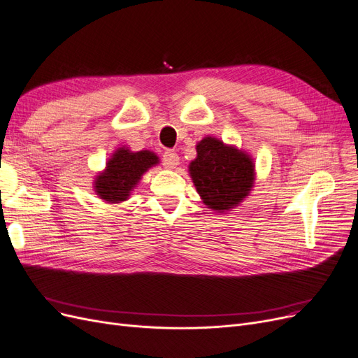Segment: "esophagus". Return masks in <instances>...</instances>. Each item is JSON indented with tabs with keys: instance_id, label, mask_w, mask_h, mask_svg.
<instances>
[{
	"instance_id": "1",
	"label": "esophagus",
	"mask_w": 358,
	"mask_h": 358,
	"mask_svg": "<svg viewBox=\"0 0 358 358\" xmlns=\"http://www.w3.org/2000/svg\"><path fill=\"white\" fill-rule=\"evenodd\" d=\"M163 164L167 167V169H176L179 166V155L175 152V151H166L164 155H163Z\"/></svg>"
}]
</instances>
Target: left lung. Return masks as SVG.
<instances>
[{
	"label": "left lung",
	"mask_w": 358,
	"mask_h": 358,
	"mask_svg": "<svg viewBox=\"0 0 358 358\" xmlns=\"http://www.w3.org/2000/svg\"><path fill=\"white\" fill-rule=\"evenodd\" d=\"M188 171L203 203L216 213L236 208L250 195L255 182L252 157L214 136L196 142V157Z\"/></svg>",
	"instance_id": "obj_1"
}]
</instances>
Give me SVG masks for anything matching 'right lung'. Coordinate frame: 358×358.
Returning a JSON list of instances; mask_svg holds the SVG:
<instances>
[{
    "label": "right lung",
    "instance_id": "obj_1",
    "mask_svg": "<svg viewBox=\"0 0 358 358\" xmlns=\"http://www.w3.org/2000/svg\"><path fill=\"white\" fill-rule=\"evenodd\" d=\"M159 163V155L150 150L131 151L126 145L119 147L110 155L104 170L94 178L95 195L107 204L127 201L142 176Z\"/></svg>",
    "mask_w": 358,
    "mask_h": 358
}]
</instances>
